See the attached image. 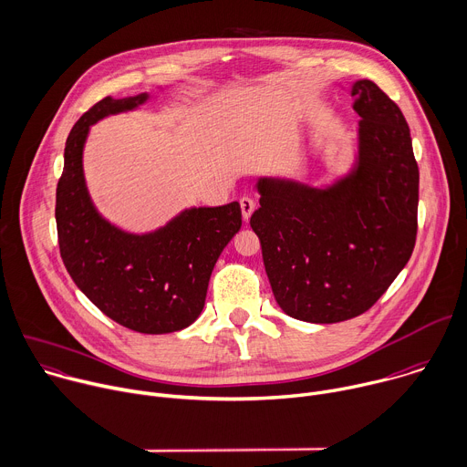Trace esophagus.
Wrapping results in <instances>:
<instances>
[{
	"label": "esophagus",
	"mask_w": 467,
	"mask_h": 467,
	"mask_svg": "<svg viewBox=\"0 0 467 467\" xmlns=\"http://www.w3.org/2000/svg\"><path fill=\"white\" fill-rule=\"evenodd\" d=\"M239 204H241L243 219H244V221H248V219H250V215H252V212H254V208H255V202H254L250 197H243V199L239 201Z\"/></svg>",
	"instance_id": "obj_1"
}]
</instances>
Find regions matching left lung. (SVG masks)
I'll list each match as a JSON object with an SVG mask.
<instances>
[{
	"label": "left lung",
	"instance_id": "1",
	"mask_svg": "<svg viewBox=\"0 0 467 467\" xmlns=\"http://www.w3.org/2000/svg\"><path fill=\"white\" fill-rule=\"evenodd\" d=\"M360 118L349 167L329 183L261 176L250 226L274 298L311 324L374 306L412 255L420 171L400 107L368 78L351 84Z\"/></svg>",
	"mask_w": 467,
	"mask_h": 467
}]
</instances>
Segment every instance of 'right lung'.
Returning a JSON list of instances; mask_svg holds the SVG:
<instances>
[{"label":"right lung","instance_id":"add662e5","mask_svg":"<svg viewBox=\"0 0 467 467\" xmlns=\"http://www.w3.org/2000/svg\"><path fill=\"white\" fill-rule=\"evenodd\" d=\"M149 99L147 91L105 98L75 123L66 140L55 219L62 261L84 296L132 331L161 335L201 317L212 270L243 221L239 202L190 206L163 226L134 234L99 213L82 161L89 129Z\"/></svg>","mask_w":467,"mask_h":467}]
</instances>
